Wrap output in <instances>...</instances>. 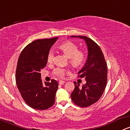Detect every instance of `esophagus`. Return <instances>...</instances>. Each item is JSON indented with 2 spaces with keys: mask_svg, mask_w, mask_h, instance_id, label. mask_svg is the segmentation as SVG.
<instances>
[{
  "mask_svg": "<svg viewBox=\"0 0 130 130\" xmlns=\"http://www.w3.org/2000/svg\"><path fill=\"white\" fill-rule=\"evenodd\" d=\"M58 83H59V85H63L64 83H65V81H60Z\"/></svg>",
  "mask_w": 130,
  "mask_h": 130,
  "instance_id": "34e87169",
  "label": "esophagus"
}]
</instances>
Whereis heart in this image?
Listing matches in <instances>:
<instances>
[{
  "instance_id": "heart-1",
  "label": "heart",
  "mask_w": 130,
  "mask_h": 130,
  "mask_svg": "<svg viewBox=\"0 0 130 130\" xmlns=\"http://www.w3.org/2000/svg\"><path fill=\"white\" fill-rule=\"evenodd\" d=\"M60 49L70 58V63L75 67H80L83 64L85 60V54L81 51H78V47L72 42H67L60 45ZM55 52L53 49H51L47 54L48 62H52L54 59ZM55 76L63 78L65 75V70L60 67L55 68L54 71Z\"/></svg>"
}]
</instances>
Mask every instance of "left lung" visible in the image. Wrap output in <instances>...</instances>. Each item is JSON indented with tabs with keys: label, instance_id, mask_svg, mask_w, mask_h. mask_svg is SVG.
Listing matches in <instances>:
<instances>
[{
	"label": "left lung",
	"instance_id": "left-lung-1",
	"mask_svg": "<svg viewBox=\"0 0 130 130\" xmlns=\"http://www.w3.org/2000/svg\"><path fill=\"white\" fill-rule=\"evenodd\" d=\"M70 38L83 39L88 49L86 63L78 72L80 78H85L86 83L80 88L75 81V89L71 94L75 104L86 107L98 102L102 96L107 81V67L101 48L94 41L81 36H72Z\"/></svg>",
	"mask_w": 130,
	"mask_h": 130
}]
</instances>
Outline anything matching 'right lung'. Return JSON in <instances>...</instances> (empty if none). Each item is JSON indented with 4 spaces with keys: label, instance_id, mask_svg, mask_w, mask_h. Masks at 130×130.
Instances as JSON below:
<instances>
[{
    "label": "right lung",
    "instance_id": "add662e5",
    "mask_svg": "<svg viewBox=\"0 0 130 130\" xmlns=\"http://www.w3.org/2000/svg\"><path fill=\"white\" fill-rule=\"evenodd\" d=\"M57 39L54 38L33 41L23 50L18 58L17 87L26 103L32 109H47L55 102L58 83L52 79L51 83L43 84L40 72L46 66L48 52Z\"/></svg>",
    "mask_w": 130,
    "mask_h": 130
}]
</instances>
